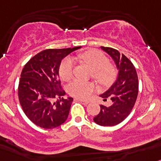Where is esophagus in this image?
Listing matches in <instances>:
<instances>
[{
	"label": "esophagus",
	"mask_w": 161,
	"mask_h": 161,
	"mask_svg": "<svg viewBox=\"0 0 161 161\" xmlns=\"http://www.w3.org/2000/svg\"><path fill=\"white\" fill-rule=\"evenodd\" d=\"M77 100H79V102L82 103L83 105H87L89 103V101L88 100H83V99H81V98H77Z\"/></svg>",
	"instance_id": "34e87169"
}]
</instances>
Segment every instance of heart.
<instances>
[{
	"label": "heart",
	"mask_w": 161,
	"mask_h": 161,
	"mask_svg": "<svg viewBox=\"0 0 161 161\" xmlns=\"http://www.w3.org/2000/svg\"><path fill=\"white\" fill-rule=\"evenodd\" d=\"M79 58L86 63L91 70V75L102 85H108L115 78L116 71L113 65L108 63V58L99 50H89L81 53ZM75 60L67 57L62 62L59 67V75L62 79L67 81L71 79ZM95 90V85L91 82L75 79L67 86V91L72 96L78 98H86Z\"/></svg>",
	"instance_id": "heart-1"
}]
</instances>
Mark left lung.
Masks as SVG:
<instances>
[{"instance_id":"8db88e82","label":"left lung","mask_w":161,"mask_h":161,"mask_svg":"<svg viewBox=\"0 0 161 161\" xmlns=\"http://www.w3.org/2000/svg\"><path fill=\"white\" fill-rule=\"evenodd\" d=\"M108 53L118 70L115 82L99 96L107 100L110 97L112 103L109 107L100 105V112L93 119L100 126H115L124 121L132 110L138 95V76L132 63L124 54L111 47H100Z\"/></svg>"}]
</instances>
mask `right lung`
Segmentation results:
<instances>
[{
	"mask_svg": "<svg viewBox=\"0 0 161 161\" xmlns=\"http://www.w3.org/2000/svg\"><path fill=\"white\" fill-rule=\"evenodd\" d=\"M81 46L45 50L32 58L21 71L18 98L25 115L46 129L63 124L70 112L73 98H63L59 79L61 62ZM55 98H58L56 101Z\"/></svg>",
	"mask_w": 161,
	"mask_h": 161,
	"instance_id": "obj_1",
	"label": "right lung"
}]
</instances>
